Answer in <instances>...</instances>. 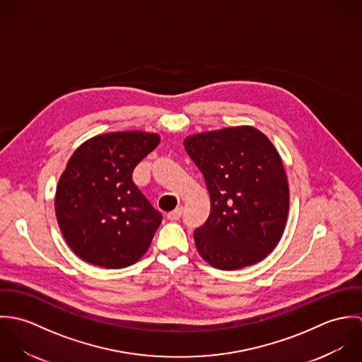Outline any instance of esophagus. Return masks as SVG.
<instances>
[{"label":"esophagus","mask_w":362,"mask_h":362,"mask_svg":"<svg viewBox=\"0 0 362 362\" xmlns=\"http://www.w3.org/2000/svg\"><path fill=\"white\" fill-rule=\"evenodd\" d=\"M181 214H182V207H177V209L167 213V218L168 220H178L181 217Z\"/></svg>","instance_id":"esophagus-1"}]
</instances>
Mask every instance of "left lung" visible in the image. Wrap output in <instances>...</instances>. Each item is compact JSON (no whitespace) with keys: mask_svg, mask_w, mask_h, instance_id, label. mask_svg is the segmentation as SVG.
I'll return each mask as SVG.
<instances>
[{"mask_svg":"<svg viewBox=\"0 0 362 362\" xmlns=\"http://www.w3.org/2000/svg\"><path fill=\"white\" fill-rule=\"evenodd\" d=\"M210 195L206 223L194 233L199 255L221 270L266 258L279 244L288 216L290 189L270 139L251 125L205 131L184 139Z\"/></svg>","mask_w":362,"mask_h":362,"instance_id":"obj_1","label":"left lung"}]
</instances>
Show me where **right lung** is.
<instances>
[{
    "label": "right lung",
    "mask_w": 362,
    "mask_h": 362,
    "mask_svg": "<svg viewBox=\"0 0 362 362\" xmlns=\"http://www.w3.org/2000/svg\"><path fill=\"white\" fill-rule=\"evenodd\" d=\"M158 144L155 132H107L69 157L54 207L66 244L82 260L121 269L149 250L163 217L134 184L132 171Z\"/></svg>",
    "instance_id": "add662e5"
}]
</instances>
